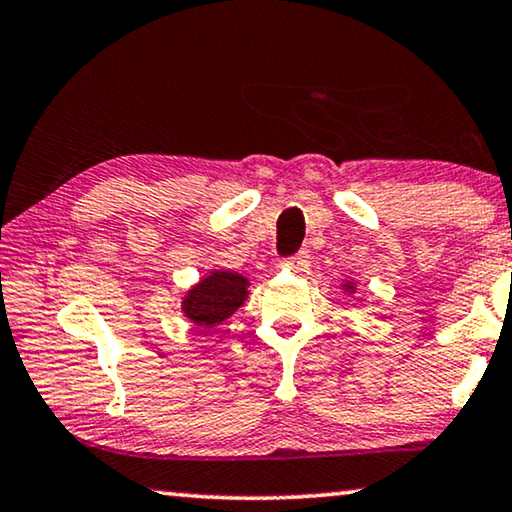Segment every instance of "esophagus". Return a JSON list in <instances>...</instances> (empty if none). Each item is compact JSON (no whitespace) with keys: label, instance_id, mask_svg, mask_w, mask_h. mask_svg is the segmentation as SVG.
<instances>
[{"label":"esophagus","instance_id":"34e87169","mask_svg":"<svg viewBox=\"0 0 512 512\" xmlns=\"http://www.w3.org/2000/svg\"><path fill=\"white\" fill-rule=\"evenodd\" d=\"M306 263H309V249H300L297 254L286 258V265L295 267V270H304Z\"/></svg>","mask_w":512,"mask_h":512}]
</instances>
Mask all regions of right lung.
Returning <instances> with one entry per match:
<instances>
[{
  "instance_id": "right-lung-1",
  "label": "right lung",
  "mask_w": 512,
  "mask_h": 512,
  "mask_svg": "<svg viewBox=\"0 0 512 512\" xmlns=\"http://www.w3.org/2000/svg\"><path fill=\"white\" fill-rule=\"evenodd\" d=\"M247 300V279L235 272H212L199 286L190 290L183 302L185 316L199 327H212L224 322Z\"/></svg>"
}]
</instances>
